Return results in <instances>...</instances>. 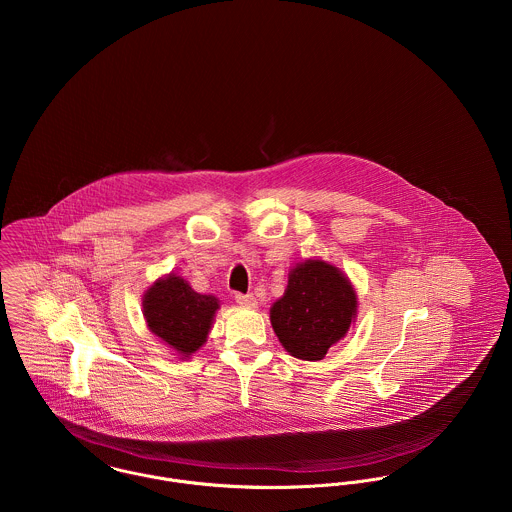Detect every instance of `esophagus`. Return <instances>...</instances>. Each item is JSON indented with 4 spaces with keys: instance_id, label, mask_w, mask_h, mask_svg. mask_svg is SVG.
I'll list each match as a JSON object with an SVG mask.
<instances>
[{
    "instance_id": "34e87169",
    "label": "esophagus",
    "mask_w": 512,
    "mask_h": 512,
    "mask_svg": "<svg viewBox=\"0 0 512 512\" xmlns=\"http://www.w3.org/2000/svg\"><path fill=\"white\" fill-rule=\"evenodd\" d=\"M234 301L242 307H256V297L252 293H234Z\"/></svg>"
}]
</instances>
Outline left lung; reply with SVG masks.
<instances>
[{
  "instance_id": "8db88e82",
  "label": "left lung",
  "mask_w": 512,
  "mask_h": 512,
  "mask_svg": "<svg viewBox=\"0 0 512 512\" xmlns=\"http://www.w3.org/2000/svg\"><path fill=\"white\" fill-rule=\"evenodd\" d=\"M357 295L351 282L323 260H305L290 272L288 288L272 309V327L284 349L303 361H319L351 327Z\"/></svg>"
}]
</instances>
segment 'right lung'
I'll return each instance as SVG.
<instances>
[{"instance_id": "add662e5", "label": "right lung", "mask_w": 512, "mask_h": 512, "mask_svg": "<svg viewBox=\"0 0 512 512\" xmlns=\"http://www.w3.org/2000/svg\"><path fill=\"white\" fill-rule=\"evenodd\" d=\"M217 309L215 295L195 292L179 276L157 280L144 295L147 327L183 357L207 341Z\"/></svg>"}]
</instances>
